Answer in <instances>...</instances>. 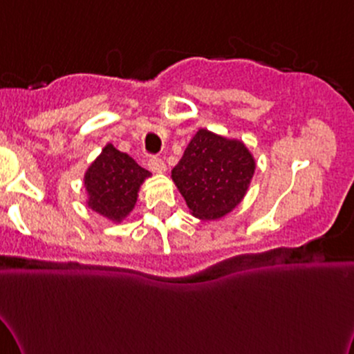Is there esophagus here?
<instances>
[{
	"label": "esophagus",
	"mask_w": 354,
	"mask_h": 354,
	"mask_svg": "<svg viewBox=\"0 0 354 354\" xmlns=\"http://www.w3.org/2000/svg\"><path fill=\"white\" fill-rule=\"evenodd\" d=\"M149 169L152 170L154 174H164L165 170H167V167H165L164 160L160 159V157H151L149 159Z\"/></svg>",
	"instance_id": "obj_1"
}]
</instances>
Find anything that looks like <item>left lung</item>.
Returning a JSON list of instances; mask_svg holds the SVG:
<instances>
[{
    "instance_id": "obj_1",
    "label": "left lung",
    "mask_w": 354,
    "mask_h": 354,
    "mask_svg": "<svg viewBox=\"0 0 354 354\" xmlns=\"http://www.w3.org/2000/svg\"><path fill=\"white\" fill-rule=\"evenodd\" d=\"M254 169V157L244 142L198 129L172 169V180L192 215L218 220L244 198Z\"/></svg>"
}]
</instances>
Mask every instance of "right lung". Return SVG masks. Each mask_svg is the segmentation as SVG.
Returning <instances> with one entry per match:
<instances>
[{
	"label": "right lung",
	"mask_w": 354,
	"mask_h": 354,
	"mask_svg": "<svg viewBox=\"0 0 354 354\" xmlns=\"http://www.w3.org/2000/svg\"><path fill=\"white\" fill-rule=\"evenodd\" d=\"M147 177H151L149 170L113 144H106L85 172L86 203L93 212L120 223L136 205L139 187Z\"/></svg>",
	"instance_id": "right-lung-1"
}]
</instances>
